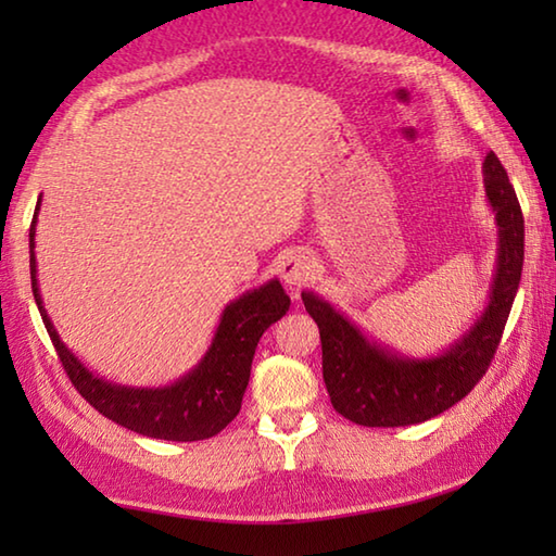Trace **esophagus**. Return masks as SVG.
<instances>
[{
  "mask_svg": "<svg viewBox=\"0 0 556 556\" xmlns=\"http://www.w3.org/2000/svg\"><path fill=\"white\" fill-rule=\"evenodd\" d=\"M279 275L285 279L287 287L299 289L301 285L314 279L316 262L308 252H289V255L279 262Z\"/></svg>",
  "mask_w": 556,
  "mask_h": 556,
  "instance_id": "obj_1",
  "label": "esophagus"
}]
</instances>
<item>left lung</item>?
I'll list each match as a JSON object with an SVG mask.
<instances>
[{
  "label": "left lung",
  "mask_w": 556,
  "mask_h": 556,
  "mask_svg": "<svg viewBox=\"0 0 556 556\" xmlns=\"http://www.w3.org/2000/svg\"><path fill=\"white\" fill-rule=\"evenodd\" d=\"M488 203L497 223V267L491 301L464 338L437 357H404L368 341L348 318L304 291V306L321 333L324 382L333 409L363 427H407L446 412L476 388L501 343L520 287L525 220L515 188L493 152L483 162Z\"/></svg>",
  "instance_id": "1"
}]
</instances>
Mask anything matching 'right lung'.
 Wrapping results in <instances>:
<instances>
[{
	"mask_svg": "<svg viewBox=\"0 0 556 556\" xmlns=\"http://www.w3.org/2000/svg\"><path fill=\"white\" fill-rule=\"evenodd\" d=\"M39 205H36V213H39ZM36 213L29 230L31 289L46 331L51 336V343L73 388L102 417L142 437L164 441H201L228 427L240 412L242 394L250 382L252 357H255L262 333L289 312L291 301L279 281L271 279L225 306L208 353L181 380L166 384V388H125V384L108 382L92 375L55 333L43 308L39 281H36Z\"/></svg>",
	"mask_w": 556,
	"mask_h": 556,
	"instance_id": "add662e5",
	"label": "right lung"
}]
</instances>
